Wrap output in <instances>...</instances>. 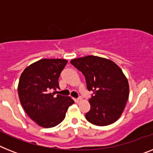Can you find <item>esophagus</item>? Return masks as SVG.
Wrapping results in <instances>:
<instances>
[{"mask_svg": "<svg viewBox=\"0 0 153 153\" xmlns=\"http://www.w3.org/2000/svg\"><path fill=\"white\" fill-rule=\"evenodd\" d=\"M81 100H82L81 97H79L78 98H75V99H74V101H75L76 102H80Z\"/></svg>", "mask_w": 153, "mask_h": 153, "instance_id": "34e87169", "label": "esophagus"}]
</instances>
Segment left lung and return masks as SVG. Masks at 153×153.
<instances>
[{"label": "left lung", "mask_w": 153, "mask_h": 153, "mask_svg": "<svg viewBox=\"0 0 153 153\" xmlns=\"http://www.w3.org/2000/svg\"><path fill=\"white\" fill-rule=\"evenodd\" d=\"M70 63L84 74L88 90L93 92L87 120L97 126L116 122L129 97V84L120 68L109 59L94 55L74 59Z\"/></svg>", "instance_id": "left-lung-1"}]
</instances>
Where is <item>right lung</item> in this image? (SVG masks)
<instances>
[{
	"instance_id": "add662e5",
	"label": "right lung",
	"mask_w": 153,
	"mask_h": 153,
	"mask_svg": "<svg viewBox=\"0 0 153 153\" xmlns=\"http://www.w3.org/2000/svg\"><path fill=\"white\" fill-rule=\"evenodd\" d=\"M68 62L61 59H40L24 69L20 76L18 93L22 108L39 126H57L74 101L70 97L55 94L59 78Z\"/></svg>"
}]
</instances>
